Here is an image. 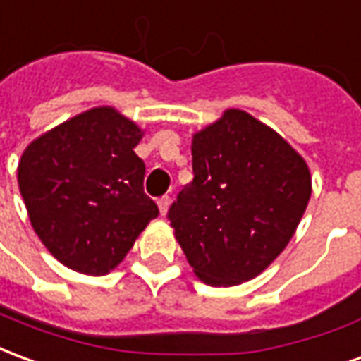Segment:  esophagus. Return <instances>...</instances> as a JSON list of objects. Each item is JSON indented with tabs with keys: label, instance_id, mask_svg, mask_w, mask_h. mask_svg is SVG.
Returning <instances> with one entry per match:
<instances>
[{
	"label": "esophagus",
	"instance_id": "obj_1",
	"mask_svg": "<svg viewBox=\"0 0 361 361\" xmlns=\"http://www.w3.org/2000/svg\"><path fill=\"white\" fill-rule=\"evenodd\" d=\"M168 207H170V195H162L158 199V209H160V214H162V216L168 212Z\"/></svg>",
	"mask_w": 361,
	"mask_h": 361
}]
</instances>
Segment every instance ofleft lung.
Returning a JSON list of instances; mask_svg holds the SVG:
<instances>
[{"mask_svg": "<svg viewBox=\"0 0 361 361\" xmlns=\"http://www.w3.org/2000/svg\"><path fill=\"white\" fill-rule=\"evenodd\" d=\"M193 180L168 220L189 265L211 286L265 271L286 247L311 195L303 158L242 110L193 137Z\"/></svg>", "mask_w": 361, "mask_h": 361, "instance_id": "left-lung-1", "label": "left lung"}]
</instances>
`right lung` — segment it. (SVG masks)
<instances>
[{"instance_id":"right-lung-1","label":"right lung","mask_w":361,"mask_h":361,"mask_svg":"<svg viewBox=\"0 0 361 361\" xmlns=\"http://www.w3.org/2000/svg\"><path fill=\"white\" fill-rule=\"evenodd\" d=\"M141 129L111 108H94L30 142L19 189L32 228L73 271L106 274L133 247L157 203L145 193Z\"/></svg>"}]
</instances>
